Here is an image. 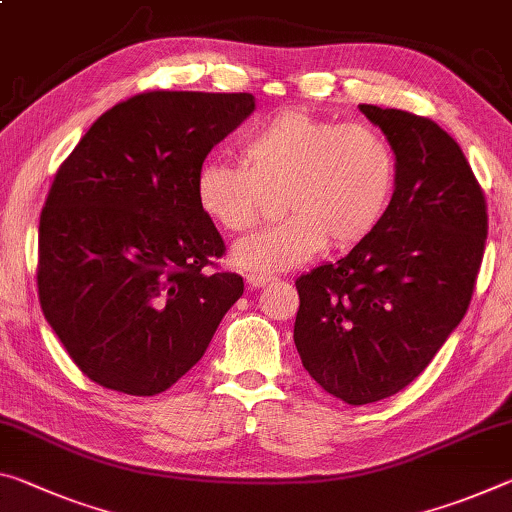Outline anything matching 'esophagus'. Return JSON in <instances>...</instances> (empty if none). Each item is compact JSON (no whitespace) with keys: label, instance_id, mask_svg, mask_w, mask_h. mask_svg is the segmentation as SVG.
I'll list each match as a JSON object with an SVG mask.
<instances>
[{"label":"esophagus","instance_id":"esophagus-1","mask_svg":"<svg viewBox=\"0 0 512 512\" xmlns=\"http://www.w3.org/2000/svg\"><path fill=\"white\" fill-rule=\"evenodd\" d=\"M271 280H273V278H269V275H257V273H250V275H246L248 287H253V289H259V287L269 285Z\"/></svg>","mask_w":512,"mask_h":512}]
</instances>
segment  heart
I'll use <instances>...</instances> for the list:
<instances>
[{
  "label": "heart",
  "instance_id": "obj_1",
  "mask_svg": "<svg viewBox=\"0 0 512 512\" xmlns=\"http://www.w3.org/2000/svg\"><path fill=\"white\" fill-rule=\"evenodd\" d=\"M396 152L367 123H337L291 107L259 125L243 143V164L209 159L196 173L200 212L225 232H246L275 212L289 216L241 239L239 269L278 273L316 253L351 250L385 221L396 189Z\"/></svg>",
  "mask_w": 512,
  "mask_h": 512
}]
</instances>
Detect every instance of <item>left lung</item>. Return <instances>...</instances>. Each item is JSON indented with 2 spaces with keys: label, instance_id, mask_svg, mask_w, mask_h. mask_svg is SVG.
<instances>
[{
  "label": "left lung",
  "instance_id": "obj_1",
  "mask_svg": "<svg viewBox=\"0 0 512 512\" xmlns=\"http://www.w3.org/2000/svg\"><path fill=\"white\" fill-rule=\"evenodd\" d=\"M396 152L385 221L335 264L296 280L294 342L323 392L387 399L424 371L472 300L488 202L460 145L431 118L360 104Z\"/></svg>",
  "mask_w": 512,
  "mask_h": 512
}]
</instances>
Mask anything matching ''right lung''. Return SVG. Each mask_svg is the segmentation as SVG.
I'll use <instances>...</instances> for the list:
<instances>
[{
    "mask_svg": "<svg viewBox=\"0 0 512 512\" xmlns=\"http://www.w3.org/2000/svg\"><path fill=\"white\" fill-rule=\"evenodd\" d=\"M253 109L250 93L145 91L104 111L56 170L38 298L93 383L166 392L241 298V275L216 271L225 243L200 212L196 173Z\"/></svg>",
    "mask_w": 512,
    "mask_h": 512,
    "instance_id": "obj_1",
    "label": "right lung"
}]
</instances>
